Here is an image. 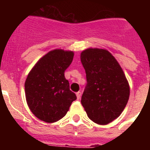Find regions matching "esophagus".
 Wrapping results in <instances>:
<instances>
[{"label": "esophagus", "instance_id": "34e87169", "mask_svg": "<svg viewBox=\"0 0 150 150\" xmlns=\"http://www.w3.org/2000/svg\"><path fill=\"white\" fill-rule=\"evenodd\" d=\"M81 92H78V93H76V96H77V99L78 100H79L80 97H81Z\"/></svg>", "mask_w": 150, "mask_h": 150}]
</instances>
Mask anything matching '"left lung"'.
Instances as JSON below:
<instances>
[{"label":"left lung","mask_w":150,"mask_h":150,"mask_svg":"<svg viewBox=\"0 0 150 150\" xmlns=\"http://www.w3.org/2000/svg\"><path fill=\"white\" fill-rule=\"evenodd\" d=\"M87 86L82 96L89 118L104 125L117 118L129 99L130 87L121 65L108 50L88 48L81 53Z\"/></svg>","instance_id":"left-lung-1"}]
</instances>
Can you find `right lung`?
<instances>
[{
	"label": "right lung",
	"instance_id": "right-lung-1",
	"mask_svg": "<svg viewBox=\"0 0 150 150\" xmlns=\"http://www.w3.org/2000/svg\"><path fill=\"white\" fill-rule=\"evenodd\" d=\"M73 57L71 50H53L42 57L28 74L25 82L27 104L41 121L54 123L61 120L77 98L64 77Z\"/></svg>",
	"mask_w": 150,
	"mask_h": 150
}]
</instances>
